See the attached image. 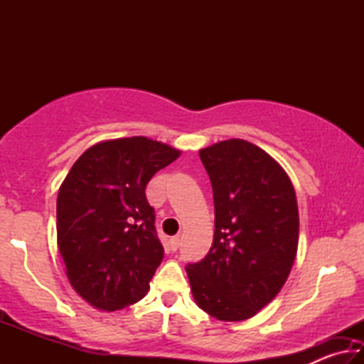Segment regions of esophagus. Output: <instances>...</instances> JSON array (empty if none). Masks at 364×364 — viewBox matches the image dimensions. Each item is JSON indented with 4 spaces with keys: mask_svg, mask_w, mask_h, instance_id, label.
Listing matches in <instances>:
<instances>
[{
    "mask_svg": "<svg viewBox=\"0 0 364 364\" xmlns=\"http://www.w3.org/2000/svg\"><path fill=\"white\" fill-rule=\"evenodd\" d=\"M168 245H170V250L175 252L178 247H180V237H171Z\"/></svg>",
    "mask_w": 364,
    "mask_h": 364,
    "instance_id": "esophagus-1",
    "label": "esophagus"
}]
</instances>
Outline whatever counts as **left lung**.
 <instances>
[{
    "mask_svg": "<svg viewBox=\"0 0 364 364\" xmlns=\"http://www.w3.org/2000/svg\"><path fill=\"white\" fill-rule=\"evenodd\" d=\"M210 176L215 234L188 263L196 304L220 321H244L268 305L297 255V197L284 168L260 147L228 139L199 151Z\"/></svg>",
    "mask_w": 364,
    "mask_h": 364,
    "instance_id": "1",
    "label": "left lung"
}]
</instances>
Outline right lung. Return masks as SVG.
Wrapping results in <instances>:
<instances>
[{"mask_svg": "<svg viewBox=\"0 0 364 364\" xmlns=\"http://www.w3.org/2000/svg\"><path fill=\"white\" fill-rule=\"evenodd\" d=\"M180 154L144 136L102 141L60 184L59 252L72 287L97 310H122L147 294L164 247L144 191Z\"/></svg>", "mask_w": 364, "mask_h": 364, "instance_id": "add662e5", "label": "right lung"}]
</instances>
